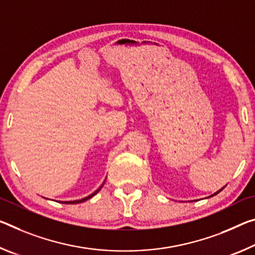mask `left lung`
Here are the masks:
<instances>
[{
  "mask_svg": "<svg viewBox=\"0 0 255 255\" xmlns=\"http://www.w3.org/2000/svg\"><path fill=\"white\" fill-rule=\"evenodd\" d=\"M225 187H226V185H225V186H224V187H222V188H220V189H219V191H217L216 193H213V194H212V195H210V196H208V197H212V196H215V195H217V194H218V193H220V192L222 191V189H224Z\"/></svg>",
  "mask_w": 255,
  "mask_h": 255,
  "instance_id": "8db88e82",
  "label": "left lung"
}]
</instances>
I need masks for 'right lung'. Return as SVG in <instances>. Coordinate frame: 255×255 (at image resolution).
I'll use <instances>...</instances> for the list:
<instances>
[{
  "label": "right lung",
  "mask_w": 255,
  "mask_h": 255,
  "mask_svg": "<svg viewBox=\"0 0 255 255\" xmlns=\"http://www.w3.org/2000/svg\"><path fill=\"white\" fill-rule=\"evenodd\" d=\"M107 179V178H106ZM104 183H106V180L103 181V184L100 186V187L96 189V191L94 192V193H92L91 195H88V196H86V197H84V199H80V200H76V201H60L61 202V203H64V204H77V203H82V202H85V201H87V200H90V199H92L93 196L95 195V194H98L99 192H100V189L103 187V185H104Z\"/></svg>",
  "instance_id": "obj_1"
}]
</instances>
